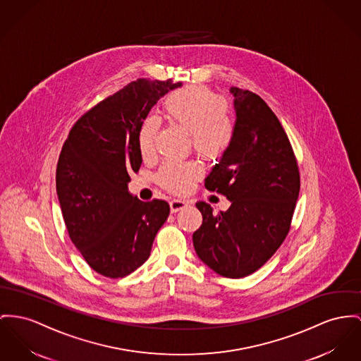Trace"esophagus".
Wrapping results in <instances>:
<instances>
[{
  "label": "esophagus",
  "instance_id": "obj_1",
  "mask_svg": "<svg viewBox=\"0 0 361 361\" xmlns=\"http://www.w3.org/2000/svg\"><path fill=\"white\" fill-rule=\"evenodd\" d=\"M188 205H189V202L185 201V200H171V201H169V207H171V212H172V214H176V212L182 211V209L186 208Z\"/></svg>",
  "mask_w": 361,
  "mask_h": 361
}]
</instances>
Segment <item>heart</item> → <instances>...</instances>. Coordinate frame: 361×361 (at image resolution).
Here are the masks:
<instances>
[{"label":"heart","instance_id":"b5f03b06","mask_svg":"<svg viewBox=\"0 0 361 361\" xmlns=\"http://www.w3.org/2000/svg\"><path fill=\"white\" fill-rule=\"evenodd\" d=\"M227 108L223 97L201 86L176 90L163 102L167 121L189 131L192 149L207 160L223 157L234 142L235 121ZM159 127L157 119L147 118L138 130L137 145L144 159L154 154ZM200 175L201 171L192 161L169 160L159 169L157 182L166 190L180 194L189 192Z\"/></svg>","mask_w":361,"mask_h":361}]
</instances>
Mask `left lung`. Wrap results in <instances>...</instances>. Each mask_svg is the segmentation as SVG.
Here are the masks:
<instances>
[{
	"mask_svg": "<svg viewBox=\"0 0 361 361\" xmlns=\"http://www.w3.org/2000/svg\"><path fill=\"white\" fill-rule=\"evenodd\" d=\"M235 137L205 179L209 192L231 201L214 214L198 201L201 227L192 234L198 257L226 278H243L274 256L288 237L300 192V169L288 134L264 99L233 87Z\"/></svg>",
	"mask_w": 361,
	"mask_h": 361,
	"instance_id": "left-lung-1",
	"label": "left lung"
}]
</instances>
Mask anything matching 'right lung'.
I'll list each match as a JSON object with an SVG mask.
<instances>
[{
  "label": "right lung",
  "mask_w": 361,
  "mask_h": 361,
  "mask_svg": "<svg viewBox=\"0 0 361 361\" xmlns=\"http://www.w3.org/2000/svg\"><path fill=\"white\" fill-rule=\"evenodd\" d=\"M182 83L140 78L75 123L61 147L56 190L73 245L99 275L118 279L144 264L169 202L133 197L130 173L142 164L137 135L160 97Z\"/></svg>",
  "instance_id": "1"
}]
</instances>
